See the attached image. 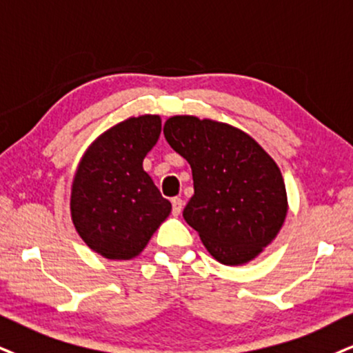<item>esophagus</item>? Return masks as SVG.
Listing matches in <instances>:
<instances>
[{
	"label": "esophagus",
	"instance_id": "34e87169",
	"mask_svg": "<svg viewBox=\"0 0 353 353\" xmlns=\"http://www.w3.org/2000/svg\"><path fill=\"white\" fill-rule=\"evenodd\" d=\"M181 210H183V199L173 198L172 199V212H173V214L178 216L181 212Z\"/></svg>",
	"mask_w": 353,
	"mask_h": 353
}]
</instances>
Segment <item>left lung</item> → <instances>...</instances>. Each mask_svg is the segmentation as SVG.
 Returning <instances> with one entry per match:
<instances>
[{
    "instance_id": "left-lung-1",
    "label": "left lung",
    "mask_w": 353,
    "mask_h": 353,
    "mask_svg": "<svg viewBox=\"0 0 353 353\" xmlns=\"http://www.w3.org/2000/svg\"><path fill=\"white\" fill-rule=\"evenodd\" d=\"M163 134L193 173L186 223L217 262H250L276 237L288 212L278 165L254 139L229 124L173 116Z\"/></svg>"
}]
</instances>
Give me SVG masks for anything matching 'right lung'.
I'll list each match as a JSON object with an SVG mask.
<instances>
[{
	"instance_id": "right-lung-1",
	"label": "right lung",
	"mask_w": 353,
	"mask_h": 353,
	"mask_svg": "<svg viewBox=\"0 0 353 353\" xmlns=\"http://www.w3.org/2000/svg\"><path fill=\"white\" fill-rule=\"evenodd\" d=\"M160 130L159 116L129 117L101 134L78 165L72 221L86 245L104 259L129 260L141 254L172 211L142 168Z\"/></svg>"
}]
</instances>
